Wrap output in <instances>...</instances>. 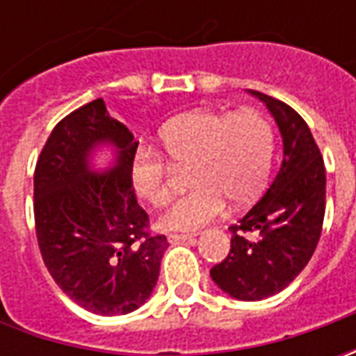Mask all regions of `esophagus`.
Wrapping results in <instances>:
<instances>
[{
	"label": "esophagus",
	"mask_w": 356,
	"mask_h": 356,
	"mask_svg": "<svg viewBox=\"0 0 356 356\" xmlns=\"http://www.w3.org/2000/svg\"><path fill=\"white\" fill-rule=\"evenodd\" d=\"M188 239H194V234H168V241H170V243L188 241Z\"/></svg>",
	"instance_id": "34e87169"
}]
</instances>
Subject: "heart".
Instances as JSON below:
<instances>
[{
    "mask_svg": "<svg viewBox=\"0 0 356 356\" xmlns=\"http://www.w3.org/2000/svg\"><path fill=\"white\" fill-rule=\"evenodd\" d=\"M160 143L174 166H190L188 180L194 186L162 213L160 226L192 232L224 212L226 200L241 206L264 190L275 134L257 108L194 111L166 122ZM129 174L132 190L146 204L168 202V166L158 152L138 148L130 158Z\"/></svg>",
    "mask_w": 356,
    "mask_h": 356,
    "instance_id": "heart-1",
    "label": "heart"
}]
</instances>
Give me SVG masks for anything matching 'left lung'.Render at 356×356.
<instances>
[{
	"label": "left lung",
	"mask_w": 356,
	"mask_h": 356,
	"mask_svg": "<svg viewBox=\"0 0 356 356\" xmlns=\"http://www.w3.org/2000/svg\"><path fill=\"white\" fill-rule=\"evenodd\" d=\"M266 104L283 140L280 172L232 232L227 257L210 269L234 299L261 301L283 291L315 252L325 218V164L307 122L289 104L250 90ZM255 233V238H245Z\"/></svg>",
	"instance_id": "8db88e82"
}]
</instances>
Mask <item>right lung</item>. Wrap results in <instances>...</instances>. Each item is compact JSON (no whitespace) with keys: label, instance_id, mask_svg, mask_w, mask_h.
<instances>
[{"label":"right lung","instance_id":"right-lung-1","mask_svg":"<svg viewBox=\"0 0 356 356\" xmlns=\"http://www.w3.org/2000/svg\"><path fill=\"white\" fill-rule=\"evenodd\" d=\"M111 145L113 166L92 168ZM134 140L103 99L63 118L41 150L33 176L37 241L51 277L76 305L97 315H127L146 303L168 248L148 234V216L130 186Z\"/></svg>","mask_w":356,"mask_h":356}]
</instances>
